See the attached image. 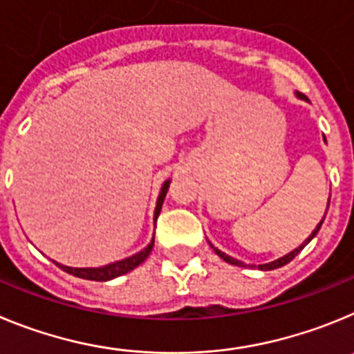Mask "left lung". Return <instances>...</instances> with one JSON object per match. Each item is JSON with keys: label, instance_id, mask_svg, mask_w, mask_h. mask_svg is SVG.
Listing matches in <instances>:
<instances>
[{"label": "left lung", "instance_id": "left-lung-1", "mask_svg": "<svg viewBox=\"0 0 354 354\" xmlns=\"http://www.w3.org/2000/svg\"><path fill=\"white\" fill-rule=\"evenodd\" d=\"M296 97H298V98H301V100H307V97H305V95H301V93H296ZM328 205H330V199H328ZM326 209H328V208H326ZM323 221H324V216H323ZM323 221H321L319 224H317V227L314 229V231H312V234H310V236H308L307 240H305L304 243L300 245V247H298V248H295V250H292V252L286 254L284 257H279V259L272 261V263L259 264V266H257V268H259V270H264V272H266V270H275V268H280V266H284V264H288L289 261H292V259H295V257L298 256V254H300L301 250H304V247H305V245H307L308 241L312 240V238L316 236V234H317V231H319V229H321V224H323ZM209 245H212V243H209ZM212 248H213V250H215V254H216V256H218V257H222V259H224L225 263H229V264H234V266H245V264L241 263V261H238V259H234V257L227 256V254L221 252V250H218V248H215V247H213V245H212Z\"/></svg>", "mask_w": 354, "mask_h": 354}]
</instances>
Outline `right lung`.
Segmentation results:
<instances>
[{
	"instance_id": "obj_1",
	"label": "right lung",
	"mask_w": 354,
	"mask_h": 354,
	"mask_svg": "<svg viewBox=\"0 0 354 354\" xmlns=\"http://www.w3.org/2000/svg\"><path fill=\"white\" fill-rule=\"evenodd\" d=\"M169 183H171V180L164 181V185H162V189H160V194H158L157 208H155V222H157L158 215H160L162 203H164V197H165V194H167V189H169ZM153 241H155V238L151 240V243H149L148 247L142 248L141 252L133 254V256L127 257V259L106 264V266H102V268H70V266H65V264H59V263H54V264H58L63 272L70 273V275H74V277H79V279L106 282V280L116 279V277L125 275V273L132 272L133 268H138L139 264H141L142 261L149 256V252H151V248H153Z\"/></svg>"
}]
</instances>
